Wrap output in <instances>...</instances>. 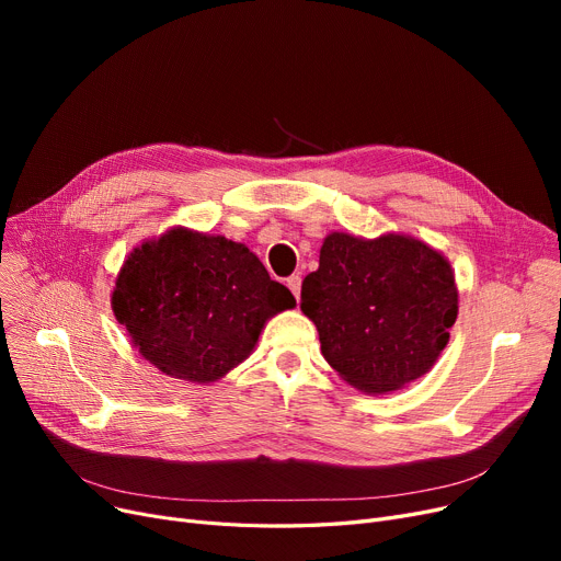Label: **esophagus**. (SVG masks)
Instances as JSON below:
<instances>
[{
  "label": "esophagus",
  "instance_id": "obj_1",
  "mask_svg": "<svg viewBox=\"0 0 561 561\" xmlns=\"http://www.w3.org/2000/svg\"><path fill=\"white\" fill-rule=\"evenodd\" d=\"M286 284H288V288H290L293 296H296V300L300 302V288H302V277H300V275H290V277L286 279Z\"/></svg>",
  "mask_w": 561,
  "mask_h": 561
}]
</instances>
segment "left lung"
<instances>
[{"mask_svg": "<svg viewBox=\"0 0 561 561\" xmlns=\"http://www.w3.org/2000/svg\"><path fill=\"white\" fill-rule=\"evenodd\" d=\"M450 263L409 236L330 233L302 282L300 309L328 364L355 389L396 391L425 375L457 320Z\"/></svg>", "mask_w": 561, "mask_h": 561, "instance_id": "obj_1", "label": "left lung"}]
</instances>
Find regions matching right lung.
<instances>
[{
    "label": "right lung",
    "mask_w": 561,
    "mask_h": 561,
    "mask_svg": "<svg viewBox=\"0 0 561 561\" xmlns=\"http://www.w3.org/2000/svg\"><path fill=\"white\" fill-rule=\"evenodd\" d=\"M293 307L245 245L182 227L136 248L113 290V313L140 355L197 385L241 364L265 320Z\"/></svg>",
    "instance_id": "obj_1"
}]
</instances>
